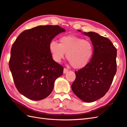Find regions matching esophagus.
Returning <instances> with one entry per match:
<instances>
[{"label":"esophagus","instance_id":"esophagus-1","mask_svg":"<svg viewBox=\"0 0 127 127\" xmlns=\"http://www.w3.org/2000/svg\"><path fill=\"white\" fill-rule=\"evenodd\" d=\"M68 70H69L68 69H67V68H64V74L66 73L67 72H68Z\"/></svg>","mask_w":127,"mask_h":127}]
</instances>
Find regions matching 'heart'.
I'll list each match as a JSON object with an SVG mask.
<instances>
[{"instance_id":"obj_1","label":"heart","mask_w":127,"mask_h":127,"mask_svg":"<svg viewBox=\"0 0 127 127\" xmlns=\"http://www.w3.org/2000/svg\"><path fill=\"white\" fill-rule=\"evenodd\" d=\"M60 44L52 40L49 44L53 59L58 63L66 58L75 68L85 67L91 61L94 54L92 43L82 38L72 35L61 36Z\"/></svg>"}]
</instances>
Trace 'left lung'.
Returning <instances> with one entry per match:
<instances>
[{
  "label": "left lung",
  "mask_w": 127,
  "mask_h": 127,
  "mask_svg": "<svg viewBox=\"0 0 127 127\" xmlns=\"http://www.w3.org/2000/svg\"><path fill=\"white\" fill-rule=\"evenodd\" d=\"M83 34L90 37L94 54L87 66L75 71L71 88L80 99L92 102L103 97L112 85L117 69V49L106 37L93 32Z\"/></svg>",
  "instance_id": "8db88e82"
}]
</instances>
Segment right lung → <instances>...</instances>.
<instances>
[{"instance_id":"obj_1","label":"right lung","mask_w":127,"mask_h":127,"mask_svg":"<svg viewBox=\"0 0 127 127\" xmlns=\"http://www.w3.org/2000/svg\"><path fill=\"white\" fill-rule=\"evenodd\" d=\"M65 30L58 25L38 26L21 33L11 50L9 67L15 87L30 100L39 101L50 94L64 67L52 58L49 44Z\"/></svg>"}]
</instances>
